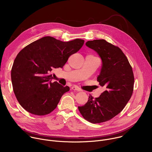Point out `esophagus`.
Segmentation results:
<instances>
[{"label": "esophagus", "instance_id": "esophagus-1", "mask_svg": "<svg viewBox=\"0 0 152 152\" xmlns=\"http://www.w3.org/2000/svg\"><path fill=\"white\" fill-rule=\"evenodd\" d=\"M72 90H74V91H80V88H79V87H77V86H75V85H74V86H73L72 87Z\"/></svg>", "mask_w": 152, "mask_h": 152}]
</instances>
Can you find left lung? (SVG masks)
Here are the masks:
<instances>
[{
    "label": "left lung",
    "instance_id": "obj_1",
    "mask_svg": "<svg viewBox=\"0 0 152 152\" xmlns=\"http://www.w3.org/2000/svg\"><path fill=\"white\" fill-rule=\"evenodd\" d=\"M85 45L101 58L97 80L105 91L97 98L90 95L88 102L78 109L85 120L100 123L111 120L124 109L133 93L134 76L127 58L118 47L104 39L88 41Z\"/></svg>",
    "mask_w": 152,
    "mask_h": 152
}]
</instances>
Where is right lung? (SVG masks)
<instances>
[{
  "instance_id": "add662e5",
  "label": "right lung",
  "mask_w": 152,
  "mask_h": 152,
  "mask_svg": "<svg viewBox=\"0 0 152 152\" xmlns=\"http://www.w3.org/2000/svg\"><path fill=\"white\" fill-rule=\"evenodd\" d=\"M84 40L64 42L44 37L24 48L17 55L11 70L13 90L20 104L37 115L50 113L62 96L70 90L49 75L54 69L63 68L69 57L83 46Z\"/></svg>"
}]
</instances>
